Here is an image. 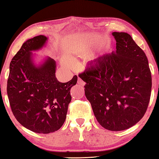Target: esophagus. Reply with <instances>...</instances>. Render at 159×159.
<instances>
[{
  "mask_svg": "<svg viewBox=\"0 0 159 159\" xmlns=\"http://www.w3.org/2000/svg\"><path fill=\"white\" fill-rule=\"evenodd\" d=\"M77 83L80 84V85H84V84H85V82H84L83 80H82L81 78L78 77V80H77Z\"/></svg>",
  "mask_w": 159,
  "mask_h": 159,
  "instance_id": "1",
  "label": "esophagus"
}]
</instances>
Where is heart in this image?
<instances>
[{
  "instance_id": "heart-1",
  "label": "heart",
  "mask_w": 159,
  "mask_h": 159,
  "mask_svg": "<svg viewBox=\"0 0 159 159\" xmlns=\"http://www.w3.org/2000/svg\"><path fill=\"white\" fill-rule=\"evenodd\" d=\"M69 62H70V63H73L74 61H73V60H70V61H69Z\"/></svg>"
}]
</instances>
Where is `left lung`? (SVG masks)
Returning <instances> with one entry per match:
<instances>
[{
  "mask_svg": "<svg viewBox=\"0 0 159 159\" xmlns=\"http://www.w3.org/2000/svg\"><path fill=\"white\" fill-rule=\"evenodd\" d=\"M116 51L96 58L79 77L97 121L111 131L129 129L146 112L152 79L144 51L126 32L112 33Z\"/></svg>",
  "mask_w": 159,
  "mask_h": 159,
  "instance_id": "8db88e82",
  "label": "left lung"
}]
</instances>
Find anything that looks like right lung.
Masks as SVG:
<instances>
[{
	"mask_svg": "<svg viewBox=\"0 0 159 159\" xmlns=\"http://www.w3.org/2000/svg\"><path fill=\"white\" fill-rule=\"evenodd\" d=\"M44 35L26 41L10 63L7 94L12 113L21 125L34 132L48 134L64 125L71 96L70 90L77 82H60L56 77V61L48 58L37 67L32 51L42 48Z\"/></svg>",
	"mask_w": 159,
	"mask_h": 159,
	"instance_id": "right-lung-1",
	"label": "right lung"
}]
</instances>
